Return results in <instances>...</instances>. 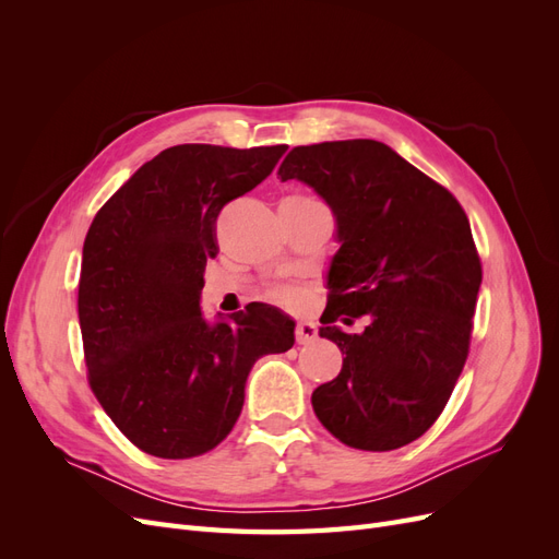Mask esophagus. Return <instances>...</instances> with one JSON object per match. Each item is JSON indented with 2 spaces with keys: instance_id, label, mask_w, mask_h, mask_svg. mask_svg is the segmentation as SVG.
<instances>
[{
  "instance_id": "34e87169",
  "label": "esophagus",
  "mask_w": 559,
  "mask_h": 559,
  "mask_svg": "<svg viewBox=\"0 0 559 559\" xmlns=\"http://www.w3.org/2000/svg\"><path fill=\"white\" fill-rule=\"evenodd\" d=\"M317 341V326L312 321H298L296 324V343L298 345H308Z\"/></svg>"
}]
</instances>
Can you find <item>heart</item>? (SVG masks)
I'll use <instances>...</instances> for the list:
<instances>
[{"mask_svg":"<svg viewBox=\"0 0 559 559\" xmlns=\"http://www.w3.org/2000/svg\"><path fill=\"white\" fill-rule=\"evenodd\" d=\"M270 298L280 302V306H294L296 308L302 302V292L296 289V286H277V289L270 292Z\"/></svg>","mask_w":559,"mask_h":559,"instance_id":"b5f03b06","label":"heart"}]
</instances>
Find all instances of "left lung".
Segmentation results:
<instances>
[{
	"mask_svg": "<svg viewBox=\"0 0 559 559\" xmlns=\"http://www.w3.org/2000/svg\"><path fill=\"white\" fill-rule=\"evenodd\" d=\"M326 202L337 251L319 335L341 352L312 408L337 441L386 452L443 413L471 341L483 270L468 218L441 183L376 140L292 148L277 170ZM366 313L361 334L334 324Z\"/></svg>",
	"mask_w": 559,
	"mask_h": 559,
	"instance_id": "8db88e82",
	"label": "left lung"
}]
</instances>
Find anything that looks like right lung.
I'll list each match as a JSON object with an SVG mask.
<instances>
[{
  "instance_id": "right-lung-1",
  "label": "right lung",
  "mask_w": 559,
  "mask_h": 559,
  "mask_svg": "<svg viewBox=\"0 0 559 559\" xmlns=\"http://www.w3.org/2000/svg\"><path fill=\"white\" fill-rule=\"evenodd\" d=\"M284 151L170 146L93 218L79 280L88 378L114 425L148 454L189 460L216 448L242 413L251 366L294 347L296 321L267 302L216 321L200 310L218 212Z\"/></svg>"
}]
</instances>
